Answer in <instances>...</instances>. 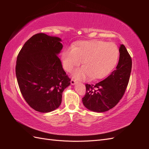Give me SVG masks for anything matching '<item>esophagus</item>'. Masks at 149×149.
<instances>
[{"mask_svg": "<svg viewBox=\"0 0 149 149\" xmlns=\"http://www.w3.org/2000/svg\"><path fill=\"white\" fill-rule=\"evenodd\" d=\"M70 83H71V84L72 85H74L75 84H76L77 83V81H76V80H75V79H72L71 80V81H70Z\"/></svg>", "mask_w": 149, "mask_h": 149, "instance_id": "obj_1", "label": "esophagus"}]
</instances>
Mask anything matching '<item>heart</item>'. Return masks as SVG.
<instances>
[{
  "label": "heart",
  "mask_w": 149,
  "mask_h": 149,
  "mask_svg": "<svg viewBox=\"0 0 149 149\" xmlns=\"http://www.w3.org/2000/svg\"><path fill=\"white\" fill-rule=\"evenodd\" d=\"M118 49L115 43L101 40L82 41L67 47L61 54L63 67L70 72L81 62L73 76L79 80L100 79L105 77L115 66ZM83 61H81V60Z\"/></svg>",
  "instance_id": "obj_1"
}]
</instances>
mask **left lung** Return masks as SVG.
Wrapping results in <instances>:
<instances>
[{
	"mask_svg": "<svg viewBox=\"0 0 149 149\" xmlns=\"http://www.w3.org/2000/svg\"><path fill=\"white\" fill-rule=\"evenodd\" d=\"M120 58L116 70L105 79L95 85L86 84L84 106L92 111L102 113L112 109L122 99L130 78L132 59L125 47L119 49Z\"/></svg>",
	"mask_w": 149,
	"mask_h": 149,
	"instance_id": "1",
	"label": "left lung"
}]
</instances>
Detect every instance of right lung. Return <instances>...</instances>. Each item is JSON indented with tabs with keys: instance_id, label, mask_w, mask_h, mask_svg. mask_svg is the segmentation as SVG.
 I'll use <instances>...</instances> for the list:
<instances>
[{
	"instance_id": "obj_1",
	"label": "right lung",
	"mask_w": 149,
	"mask_h": 149,
	"mask_svg": "<svg viewBox=\"0 0 149 149\" xmlns=\"http://www.w3.org/2000/svg\"><path fill=\"white\" fill-rule=\"evenodd\" d=\"M60 42L58 37L38 33L25 43L17 56L19 88L27 103L38 112L59 107L63 91L70 84L58 56L63 48Z\"/></svg>"
}]
</instances>
